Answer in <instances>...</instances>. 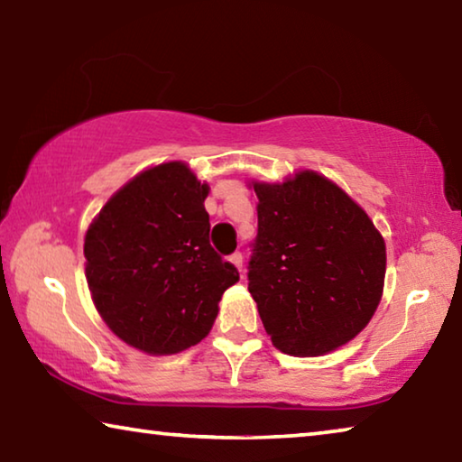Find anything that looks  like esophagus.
<instances>
[{
    "label": "esophagus",
    "mask_w": 462,
    "mask_h": 462,
    "mask_svg": "<svg viewBox=\"0 0 462 462\" xmlns=\"http://www.w3.org/2000/svg\"><path fill=\"white\" fill-rule=\"evenodd\" d=\"M230 261L236 264L238 271H242V264H245V261H242V253H232L230 254Z\"/></svg>",
    "instance_id": "1"
}]
</instances>
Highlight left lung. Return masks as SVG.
Masks as SVG:
<instances>
[{
	"mask_svg": "<svg viewBox=\"0 0 462 462\" xmlns=\"http://www.w3.org/2000/svg\"><path fill=\"white\" fill-rule=\"evenodd\" d=\"M259 230L248 291L285 355L318 356L369 324L385 279V242L338 185L314 171L254 183Z\"/></svg>",
	"mask_w": 462,
	"mask_h": 462,
	"instance_id": "1",
	"label": "left lung"
}]
</instances>
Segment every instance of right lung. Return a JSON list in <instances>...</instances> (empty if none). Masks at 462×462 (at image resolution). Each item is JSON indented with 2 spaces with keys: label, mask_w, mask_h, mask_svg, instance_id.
I'll return each mask as SVG.
<instances>
[{
  "label": "right lung",
  "mask_w": 462,
  "mask_h": 462,
  "mask_svg": "<svg viewBox=\"0 0 462 462\" xmlns=\"http://www.w3.org/2000/svg\"><path fill=\"white\" fill-rule=\"evenodd\" d=\"M209 187L183 162L132 179L85 236V277L116 336L148 355H173L212 328L238 271L209 245Z\"/></svg>",
  "instance_id": "right-lung-1"
}]
</instances>
